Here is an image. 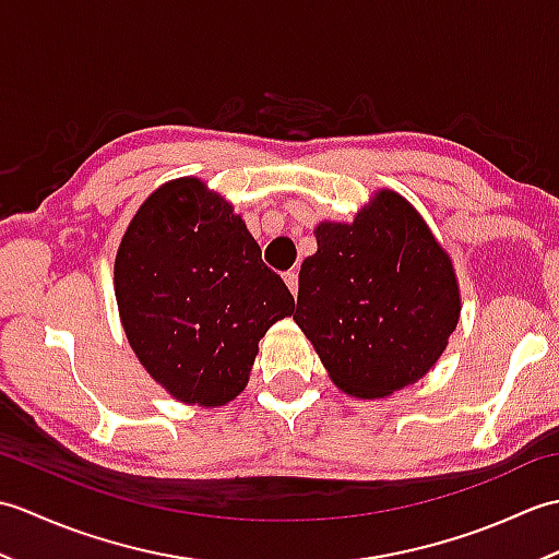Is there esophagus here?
<instances>
[{"label": "esophagus", "instance_id": "obj_1", "mask_svg": "<svg viewBox=\"0 0 559 559\" xmlns=\"http://www.w3.org/2000/svg\"><path fill=\"white\" fill-rule=\"evenodd\" d=\"M283 281H286V286L293 295H298V271H286L283 273Z\"/></svg>", "mask_w": 559, "mask_h": 559}]
</instances>
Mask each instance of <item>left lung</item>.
I'll use <instances>...</instances> for the list:
<instances>
[{"instance_id": "obj_1", "label": "left lung", "mask_w": 559, "mask_h": 559, "mask_svg": "<svg viewBox=\"0 0 559 559\" xmlns=\"http://www.w3.org/2000/svg\"><path fill=\"white\" fill-rule=\"evenodd\" d=\"M293 319L341 391L384 399L418 382L461 314L454 266L418 211L379 189L353 223L314 228Z\"/></svg>"}]
</instances>
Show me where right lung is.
Here are the masks:
<instances>
[{
  "label": "right lung",
  "instance_id": "add662e5",
  "mask_svg": "<svg viewBox=\"0 0 559 559\" xmlns=\"http://www.w3.org/2000/svg\"><path fill=\"white\" fill-rule=\"evenodd\" d=\"M129 346L182 403L225 406L249 382L259 338L295 300L221 194L180 177L158 187L115 257Z\"/></svg>",
  "mask_w": 559,
  "mask_h": 559
}]
</instances>
